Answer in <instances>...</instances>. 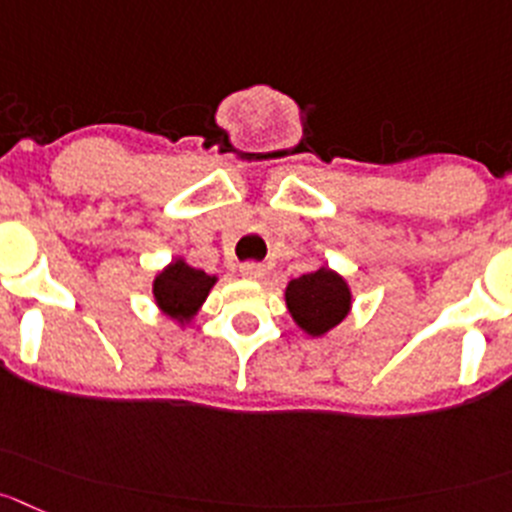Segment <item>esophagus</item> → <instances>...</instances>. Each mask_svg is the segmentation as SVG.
<instances>
[{
    "label": "esophagus",
    "instance_id": "34e87169",
    "mask_svg": "<svg viewBox=\"0 0 512 512\" xmlns=\"http://www.w3.org/2000/svg\"><path fill=\"white\" fill-rule=\"evenodd\" d=\"M241 276H243V279H248V281L264 279V266H261V264H243L241 266Z\"/></svg>",
    "mask_w": 512,
    "mask_h": 512
}]
</instances>
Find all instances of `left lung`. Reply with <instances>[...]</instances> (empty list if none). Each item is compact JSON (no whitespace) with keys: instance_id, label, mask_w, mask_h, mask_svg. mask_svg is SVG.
<instances>
[{"instance_id":"1","label":"left lung","mask_w":512,"mask_h":512,"mask_svg":"<svg viewBox=\"0 0 512 512\" xmlns=\"http://www.w3.org/2000/svg\"><path fill=\"white\" fill-rule=\"evenodd\" d=\"M284 299L294 324L314 339L326 337L352 311V289L347 279L329 266L291 279L284 289Z\"/></svg>"}]
</instances>
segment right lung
<instances>
[{
	"label": "right lung",
	"instance_id": "1",
	"mask_svg": "<svg viewBox=\"0 0 512 512\" xmlns=\"http://www.w3.org/2000/svg\"><path fill=\"white\" fill-rule=\"evenodd\" d=\"M216 281L218 276L191 266L186 256H175L165 269L155 274L153 301L168 319H173L178 326H186L196 319Z\"/></svg>",
	"mask_w": 512,
	"mask_h": 512
}]
</instances>
